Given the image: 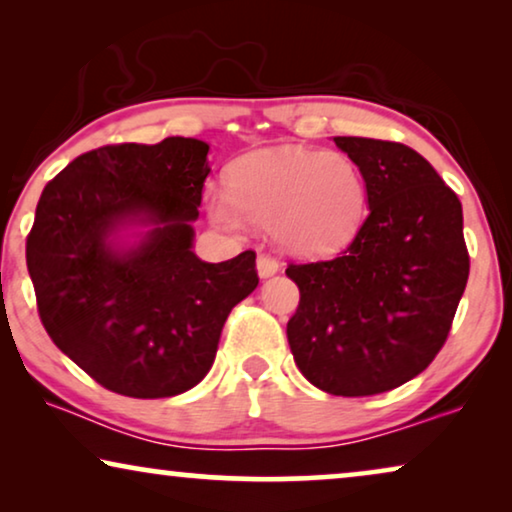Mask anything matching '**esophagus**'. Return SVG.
I'll use <instances>...</instances> for the list:
<instances>
[{
	"instance_id": "1",
	"label": "esophagus",
	"mask_w": 512,
	"mask_h": 512,
	"mask_svg": "<svg viewBox=\"0 0 512 512\" xmlns=\"http://www.w3.org/2000/svg\"><path fill=\"white\" fill-rule=\"evenodd\" d=\"M256 268H258V275L265 279V277H272V275H275V272H279V268H282V265H279V261H277L275 256L261 254V256H258V261H256Z\"/></svg>"
}]
</instances>
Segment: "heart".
Wrapping results in <instances>:
<instances>
[{
    "instance_id": "b5f03b06",
    "label": "heart",
    "mask_w": 512,
    "mask_h": 512,
    "mask_svg": "<svg viewBox=\"0 0 512 512\" xmlns=\"http://www.w3.org/2000/svg\"><path fill=\"white\" fill-rule=\"evenodd\" d=\"M207 212L228 230L270 226L277 242L303 256L331 254L361 228L366 179L347 153L286 146L230 167L228 191L209 188Z\"/></svg>"
}]
</instances>
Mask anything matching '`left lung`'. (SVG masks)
<instances>
[{"mask_svg": "<svg viewBox=\"0 0 512 512\" xmlns=\"http://www.w3.org/2000/svg\"><path fill=\"white\" fill-rule=\"evenodd\" d=\"M335 144L359 165L370 212L335 258L289 263L300 303L286 335L314 387L375 396L436 359L471 258L461 202L429 160L382 139L335 137Z\"/></svg>", "mask_w": 512, "mask_h": 512, "instance_id": "obj_1", "label": "left lung"}]
</instances>
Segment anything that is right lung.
I'll return each mask as SVG.
<instances>
[{"mask_svg":"<svg viewBox=\"0 0 512 512\" xmlns=\"http://www.w3.org/2000/svg\"><path fill=\"white\" fill-rule=\"evenodd\" d=\"M209 146L191 137L109 144L74 158L41 193L27 235L39 319L55 347L104 389L167 398L212 368L221 328L258 284L256 254H193ZM125 222L152 230L121 252Z\"/></svg>","mask_w":512,"mask_h":512,"instance_id":"add662e5","label":"right lung"}]
</instances>
